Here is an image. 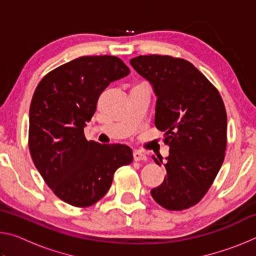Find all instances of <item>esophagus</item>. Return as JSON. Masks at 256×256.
Listing matches in <instances>:
<instances>
[{
	"label": "esophagus",
	"instance_id": "obj_1",
	"mask_svg": "<svg viewBox=\"0 0 256 256\" xmlns=\"http://www.w3.org/2000/svg\"><path fill=\"white\" fill-rule=\"evenodd\" d=\"M133 157L136 162H146V156L144 154H142L141 151H134Z\"/></svg>",
	"mask_w": 256,
	"mask_h": 256
}]
</instances>
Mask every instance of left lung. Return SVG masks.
<instances>
[{
    "mask_svg": "<svg viewBox=\"0 0 256 256\" xmlns=\"http://www.w3.org/2000/svg\"><path fill=\"white\" fill-rule=\"evenodd\" d=\"M152 84L157 105L154 125L170 146L167 176L151 190L159 206L180 211L198 204L219 172L227 146V112L218 89L184 58L140 55L130 60Z\"/></svg>",
    "mask_w": 256,
    "mask_h": 256,
    "instance_id": "8db88e82",
    "label": "left lung"
}]
</instances>
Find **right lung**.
Instances as JSON below:
<instances>
[{
  "instance_id": "obj_1",
  "label": "right lung",
  "mask_w": 256,
  "mask_h": 256,
  "mask_svg": "<svg viewBox=\"0 0 256 256\" xmlns=\"http://www.w3.org/2000/svg\"><path fill=\"white\" fill-rule=\"evenodd\" d=\"M128 73L116 56H81L47 73L34 90L29 110L30 154L55 196L73 206L98 202L116 170L133 162L130 146L88 141L84 132L100 94Z\"/></svg>"
}]
</instances>
